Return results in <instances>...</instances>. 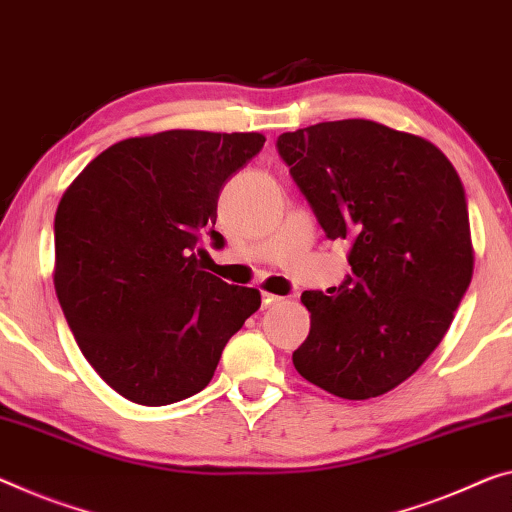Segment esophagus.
Wrapping results in <instances>:
<instances>
[{"mask_svg": "<svg viewBox=\"0 0 512 512\" xmlns=\"http://www.w3.org/2000/svg\"><path fill=\"white\" fill-rule=\"evenodd\" d=\"M261 302H263V309H267V306L281 302V297L279 295H272V293H263L261 295Z\"/></svg>", "mask_w": 512, "mask_h": 512, "instance_id": "1", "label": "esophagus"}]
</instances>
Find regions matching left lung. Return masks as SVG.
I'll list each match as a JSON object with an SVG mask.
<instances>
[{"label": "left lung", "mask_w": 512, "mask_h": 512, "mask_svg": "<svg viewBox=\"0 0 512 512\" xmlns=\"http://www.w3.org/2000/svg\"><path fill=\"white\" fill-rule=\"evenodd\" d=\"M277 151L352 267L329 295L302 293L311 332L293 364L338 398L382 396L419 371L469 288L465 187L437 146L375 121L283 132Z\"/></svg>", "instance_id": "obj_1"}]
</instances>
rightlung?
<instances>
[{"label":"right lung","mask_w":512,"mask_h":512,"mask_svg":"<svg viewBox=\"0 0 512 512\" xmlns=\"http://www.w3.org/2000/svg\"><path fill=\"white\" fill-rule=\"evenodd\" d=\"M258 132L167 130L109 146L54 217V288L86 361L132 403L160 407L208 387L256 288L203 272L219 245L217 199L261 153Z\"/></svg>","instance_id":"1"}]
</instances>
